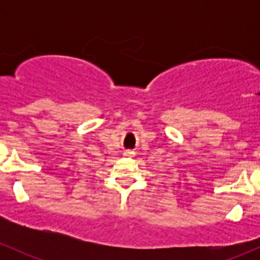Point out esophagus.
I'll return each mask as SVG.
<instances>
[{
  "label": "esophagus",
  "mask_w": 260,
  "mask_h": 260,
  "mask_svg": "<svg viewBox=\"0 0 260 260\" xmlns=\"http://www.w3.org/2000/svg\"><path fill=\"white\" fill-rule=\"evenodd\" d=\"M123 156L127 157V158H129V157L135 156V153H133L132 151H124V152H123Z\"/></svg>",
  "instance_id": "esophagus-1"
}]
</instances>
